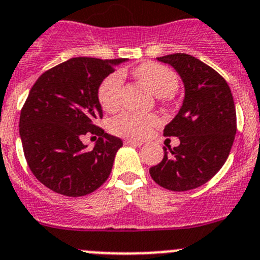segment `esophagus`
<instances>
[{"instance_id": "obj_1", "label": "esophagus", "mask_w": 260, "mask_h": 260, "mask_svg": "<svg viewBox=\"0 0 260 260\" xmlns=\"http://www.w3.org/2000/svg\"><path fill=\"white\" fill-rule=\"evenodd\" d=\"M125 143H126V144H130V146H138V147H141L142 144H143V142H141V141H134V139H126Z\"/></svg>"}]
</instances>
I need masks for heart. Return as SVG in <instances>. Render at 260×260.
Instances as JSON below:
<instances>
[{
  "instance_id": "heart-1",
  "label": "heart",
  "mask_w": 260,
  "mask_h": 260,
  "mask_svg": "<svg viewBox=\"0 0 260 260\" xmlns=\"http://www.w3.org/2000/svg\"><path fill=\"white\" fill-rule=\"evenodd\" d=\"M134 74L157 98H169L176 92L178 79L171 69L155 62H146L138 66ZM122 75L113 73L103 80L99 87V102L105 110H114L121 103ZM157 125L155 114L122 113L112 119L110 127L116 134L130 138H143Z\"/></svg>"
}]
</instances>
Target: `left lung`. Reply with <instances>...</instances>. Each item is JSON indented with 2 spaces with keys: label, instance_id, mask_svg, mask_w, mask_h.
I'll list each match as a JSON object with an SVG mask.
<instances>
[{
  "label": "left lung",
  "instance_id": "1",
  "mask_svg": "<svg viewBox=\"0 0 260 260\" xmlns=\"http://www.w3.org/2000/svg\"><path fill=\"white\" fill-rule=\"evenodd\" d=\"M157 59L178 73L185 98L164 128L165 137H178L180 146L164 147V158L150 174L164 189L187 191L210 181L226 161L237 132L236 107L224 78L201 59L185 53Z\"/></svg>",
  "mask_w": 260,
  "mask_h": 260
}]
</instances>
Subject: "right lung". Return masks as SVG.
<instances>
[{
	"label": "right lung",
	"instance_id": "add662e5",
	"mask_svg": "<svg viewBox=\"0 0 260 260\" xmlns=\"http://www.w3.org/2000/svg\"><path fill=\"white\" fill-rule=\"evenodd\" d=\"M125 58L75 57L49 69L32 86L19 119V135L34 176L54 192L83 197L108 180L119 138L96 126L103 118L99 87ZM99 137L92 150L81 142Z\"/></svg>",
	"mask_w": 260,
	"mask_h": 260
}]
</instances>
